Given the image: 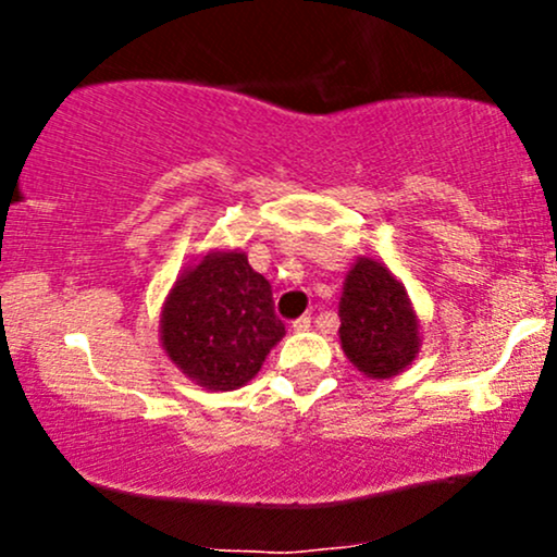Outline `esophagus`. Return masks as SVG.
<instances>
[{
  "mask_svg": "<svg viewBox=\"0 0 557 557\" xmlns=\"http://www.w3.org/2000/svg\"><path fill=\"white\" fill-rule=\"evenodd\" d=\"M309 327H311V317H309V314L298 317L296 322H293V330H296V332H306Z\"/></svg>",
  "mask_w": 557,
  "mask_h": 557,
  "instance_id": "34e87169",
  "label": "esophagus"
}]
</instances>
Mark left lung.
Here are the masks:
<instances>
[{"mask_svg": "<svg viewBox=\"0 0 557 557\" xmlns=\"http://www.w3.org/2000/svg\"><path fill=\"white\" fill-rule=\"evenodd\" d=\"M345 359L372 380H389L417 361L421 322L406 285L376 259L359 257L345 272L341 306Z\"/></svg>", "mask_w": 557, "mask_h": 557, "instance_id": "obj_1", "label": "left lung"}]
</instances>
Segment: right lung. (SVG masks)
Here are the masks:
<instances>
[{
  "instance_id": "obj_1",
  "label": "right lung",
  "mask_w": 557,
  "mask_h": 557,
  "mask_svg": "<svg viewBox=\"0 0 557 557\" xmlns=\"http://www.w3.org/2000/svg\"><path fill=\"white\" fill-rule=\"evenodd\" d=\"M283 337L272 287L240 248H212L183 267L159 314L164 356L212 393L248 385Z\"/></svg>"
}]
</instances>
